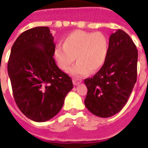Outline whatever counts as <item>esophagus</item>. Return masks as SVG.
Masks as SVG:
<instances>
[{"label": "esophagus", "mask_w": 148, "mask_h": 148, "mask_svg": "<svg viewBox=\"0 0 148 148\" xmlns=\"http://www.w3.org/2000/svg\"><path fill=\"white\" fill-rule=\"evenodd\" d=\"M82 82L81 81V79H79V78H73V84H74V85L77 86L80 84Z\"/></svg>", "instance_id": "esophagus-1"}]
</instances>
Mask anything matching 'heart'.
<instances>
[{
  "instance_id": "heart-1",
  "label": "heart",
  "mask_w": 148,
  "mask_h": 148,
  "mask_svg": "<svg viewBox=\"0 0 148 148\" xmlns=\"http://www.w3.org/2000/svg\"><path fill=\"white\" fill-rule=\"evenodd\" d=\"M108 40L101 32L74 31L65 38L63 45H58L54 56L58 66L67 71L76 59L77 62L70 73L74 76H84L98 71L105 62L108 53Z\"/></svg>"
}]
</instances>
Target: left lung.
Segmentation results:
<instances>
[{"label": "left lung", "instance_id": "left-lung-1", "mask_svg": "<svg viewBox=\"0 0 148 148\" xmlns=\"http://www.w3.org/2000/svg\"><path fill=\"white\" fill-rule=\"evenodd\" d=\"M138 57L134 43L124 31L110 36L105 62L95 76L84 80V104L93 114L111 117L126 104L137 81Z\"/></svg>", "mask_w": 148, "mask_h": 148}]
</instances>
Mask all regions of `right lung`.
<instances>
[{
	"label": "right lung",
	"instance_id": "right-lung-1",
	"mask_svg": "<svg viewBox=\"0 0 148 148\" xmlns=\"http://www.w3.org/2000/svg\"><path fill=\"white\" fill-rule=\"evenodd\" d=\"M54 50L49 27H36L23 32L10 51L8 72L14 101L34 121H47L58 114L73 88L71 78L56 64Z\"/></svg>",
	"mask_w": 148,
	"mask_h": 148
}]
</instances>
